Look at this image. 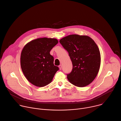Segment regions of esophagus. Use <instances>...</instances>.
Masks as SVG:
<instances>
[{
    "label": "esophagus",
    "instance_id": "1",
    "mask_svg": "<svg viewBox=\"0 0 121 121\" xmlns=\"http://www.w3.org/2000/svg\"><path fill=\"white\" fill-rule=\"evenodd\" d=\"M58 67H59V69H60V70H61V69H62V65H59Z\"/></svg>",
    "mask_w": 121,
    "mask_h": 121
}]
</instances>
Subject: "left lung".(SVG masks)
I'll return each instance as SVG.
<instances>
[{
    "instance_id": "left-lung-1",
    "label": "left lung",
    "mask_w": 121,
    "mask_h": 121,
    "mask_svg": "<svg viewBox=\"0 0 121 121\" xmlns=\"http://www.w3.org/2000/svg\"><path fill=\"white\" fill-rule=\"evenodd\" d=\"M60 43L68 52L73 65L72 70L67 75L71 84L84 87L96 77L100 65L99 49L90 37L71 34L62 38Z\"/></svg>"
}]
</instances>
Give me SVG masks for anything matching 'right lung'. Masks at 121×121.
<instances>
[{
    "label": "right lung",
    "mask_w": 121,
    "mask_h": 121,
    "mask_svg": "<svg viewBox=\"0 0 121 121\" xmlns=\"http://www.w3.org/2000/svg\"><path fill=\"white\" fill-rule=\"evenodd\" d=\"M58 43L56 38H41L31 41L23 47L21 55V66L27 80L37 87L47 85L59 70L54 64L50 52Z\"/></svg>",
    "instance_id": "right-lung-1"
}]
</instances>
